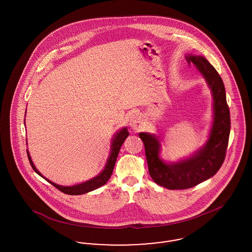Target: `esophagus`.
<instances>
[{
    "mask_svg": "<svg viewBox=\"0 0 252 252\" xmlns=\"http://www.w3.org/2000/svg\"><path fill=\"white\" fill-rule=\"evenodd\" d=\"M129 126L130 127L135 129V130H138L142 127L143 126V118H142V115L140 113H134L132 114L130 119H129Z\"/></svg>",
    "mask_w": 252,
    "mask_h": 252,
    "instance_id": "34e87169",
    "label": "esophagus"
}]
</instances>
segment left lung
I'll use <instances>...</instances> for the list:
<instances>
[{"instance_id": "1", "label": "left lung", "mask_w": 252, "mask_h": 252, "mask_svg": "<svg viewBox=\"0 0 252 252\" xmlns=\"http://www.w3.org/2000/svg\"><path fill=\"white\" fill-rule=\"evenodd\" d=\"M188 62L203 74L214 96V124L209 141L194 156L177 163H165L159 157V142L154 135L139 133L144 144L149 175L169 190L189 189L214 177L222 166L228 148L230 116L222 78L203 57L188 56Z\"/></svg>"}]
</instances>
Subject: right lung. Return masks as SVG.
<instances>
[{
  "instance_id": "1",
  "label": "right lung",
  "mask_w": 252,
  "mask_h": 252,
  "mask_svg": "<svg viewBox=\"0 0 252 252\" xmlns=\"http://www.w3.org/2000/svg\"><path fill=\"white\" fill-rule=\"evenodd\" d=\"M129 133L127 131V128L126 127H124L123 129H121L120 131L117 132L116 135L114 136V138L112 139V144H111V149H110V154L108 157V161L106 163V166L103 169V171L98 175L96 176L95 178L92 179V180H88V181H85L83 183H80V184H77V185H74V186H69V187H65V186H60L58 184H55L53 182H51L50 180H46L35 167L30 155H29V152L27 151V156H28V159H29V162L31 164V166L33 168V170L36 172L37 175H39L40 177H42L43 179L47 180L48 182H50L53 186H55L57 189H59L60 192H64L66 194H71V195H77V194H83L86 192H91V191H94L97 188L105 185L107 183V181L109 180L111 174H112V171H113V168L115 165V162H116V159H117V157L119 154V151H120L121 146L122 144H124L125 140L128 137Z\"/></svg>"
}]
</instances>
